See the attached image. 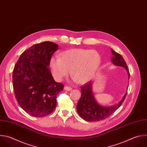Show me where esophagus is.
Returning a JSON list of instances; mask_svg holds the SVG:
<instances>
[{"instance_id": "1", "label": "esophagus", "mask_w": 147, "mask_h": 147, "mask_svg": "<svg viewBox=\"0 0 147 147\" xmlns=\"http://www.w3.org/2000/svg\"><path fill=\"white\" fill-rule=\"evenodd\" d=\"M64 89L65 90H67V91H71V90H72V87H69V86H65V87H64Z\"/></svg>"}]
</instances>
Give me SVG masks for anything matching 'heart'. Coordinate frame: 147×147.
<instances>
[{
	"instance_id": "b5f03b06",
	"label": "heart",
	"mask_w": 147,
	"mask_h": 147,
	"mask_svg": "<svg viewBox=\"0 0 147 147\" xmlns=\"http://www.w3.org/2000/svg\"><path fill=\"white\" fill-rule=\"evenodd\" d=\"M100 58L94 51L82 49L67 50L61 54V57L53 56L49 65L55 79L61 80L71 72L76 81L84 83L91 79L97 70Z\"/></svg>"
}]
</instances>
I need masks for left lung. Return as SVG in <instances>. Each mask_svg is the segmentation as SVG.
<instances>
[{
	"label": "left lung",
	"mask_w": 147,
	"mask_h": 147,
	"mask_svg": "<svg viewBox=\"0 0 147 147\" xmlns=\"http://www.w3.org/2000/svg\"><path fill=\"white\" fill-rule=\"evenodd\" d=\"M113 55L111 61L113 64L124 67L129 75L130 74L127 64L122 56L111 49ZM91 82H88L80 87L81 96L77 104L76 110L79 115L84 120L89 122H96L103 120L111 115L117 110L124 101L127 93H126L122 99L117 104L110 107H104L99 105L95 101L91 90Z\"/></svg>",
	"instance_id": "obj_1"
}]
</instances>
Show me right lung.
I'll return each mask as SVG.
<instances>
[{"label": "right lung", "instance_id": "1", "mask_svg": "<svg viewBox=\"0 0 147 147\" xmlns=\"http://www.w3.org/2000/svg\"><path fill=\"white\" fill-rule=\"evenodd\" d=\"M58 45L50 41L36 44L25 51L15 65L13 85L16 98L30 115L43 117L56 106L57 96L64 84L55 81L49 68Z\"/></svg>", "mask_w": 147, "mask_h": 147}]
</instances>
